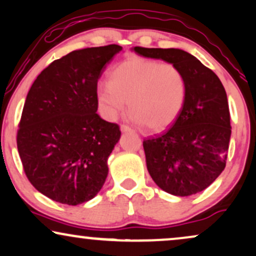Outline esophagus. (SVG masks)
<instances>
[{
    "mask_svg": "<svg viewBox=\"0 0 256 256\" xmlns=\"http://www.w3.org/2000/svg\"><path fill=\"white\" fill-rule=\"evenodd\" d=\"M120 130H122V132H132L134 130H132V128H130V126H128V125H120Z\"/></svg>",
    "mask_w": 256,
    "mask_h": 256,
    "instance_id": "1",
    "label": "esophagus"
}]
</instances>
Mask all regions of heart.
Segmentation results:
<instances>
[{
    "instance_id": "heart-1",
    "label": "heart",
    "mask_w": 256,
    "mask_h": 256,
    "mask_svg": "<svg viewBox=\"0 0 256 256\" xmlns=\"http://www.w3.org/2000/svg\"><path fill=\"white\" fill-rule=\"evenodd\" d=\"M111 82L98 85L97 100L105 118H117L128 100L130 118L151 131H162L182 114L187 80L173 63L130 57L114 68Z\"/></svg>"
}]
</instances>
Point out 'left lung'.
<instances>
[{"label": "left lung", "mask_w": 256, "mask_h": 256, "mask_svg": "<svg viewBox=\"0 0 256 256\" xmlns=\"http://www.w3.org/2000/svg\"><path fill=\"white\" fill-rule=\"evenodd\" d=\"M134 51L176 64L187 80L186 102L178 119L166 132L142 142L150 176L173 196L202 192L226 166L232 131L224 85L212 70L184 50L136 46Z\"/></svg>", "instance_id": "8db88e82"}]
</instances>
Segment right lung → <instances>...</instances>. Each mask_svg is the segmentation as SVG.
<instances>
[{"label":"right lung","mask_w":256,"mask_h":256,"mask_svg":"<svg viewBox=\"0 0 256 256\" xmlns=\"http://www.w3.org/2000/svg\"><path fill=\"white\" fill-rule=\"evenodd\" d=\"M122 49L74 50L46 66L26 94L17 150L26 178L54 202L80 205L104 185L120 130L98 116L97 83Z\"/></svg>","instance_id":"1"}]
</instances>
